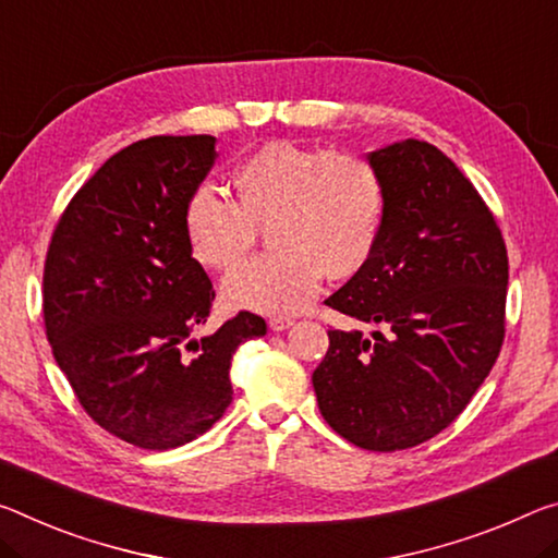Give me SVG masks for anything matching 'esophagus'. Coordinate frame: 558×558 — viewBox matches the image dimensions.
<instances>
[{"mask_svg":"<svg viewBox=\"0 0 558 558\" xmlns=\"http://www.w3.org/2000/svg\"><path fill=\"white\" fill-rule=\"evenodd\" d=\"M270 330L272 332H286L288 327H293L295 320H290V317H270Z\"/></svg>","mask_w":558,"mask_h":558,"instance_id":"1","label":"esophagus"}]
</instances>
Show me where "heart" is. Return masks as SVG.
Masks as SVG:
<instances>
[{"label":"heart","mask_w":558,"mask_h":558,"mask_svg":"<svg viewBox=\"0 0 558 558\" xmlns=\"http://www.w3.org/2000/svg\"><path fill=\"white\" fill-rule=\"evenodd\" d=\"M235 201L201 183L183 206V231L201 265L226 270L268 226L270 253L238 265L223 280L233 307L288 315L320 286L323 270L344 278L373 255L385 214L375 166L352 151L276 141L235 166Z\"/></svg>","instance_id":"heart-1"}]
</instances>
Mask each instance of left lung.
Wrapping results in <instances>:
<instances>
[{
    "label": "left lung",
    "instance_id": "left-lung-1",
    "mask_svg": "<svg viewBox=\"0 0 558 558\" xmlns=\"http://www.w3.org/2000/svg\"><path fill=\"white\" fill-rule=\"evenodd\" d=\"M367 161L383 181V228L325 305L386 332L327 330L313 387L340 437L397 452L449 427L497 362L509 258L492 210L437 146L407 138Z\"/></svg>",
    "mask_w": 558,
    "mask_h": 558
}]
</instances>
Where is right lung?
Masks as SVG:
<instances>
[{
  "mask_svg": "<svg viewBox=\"0 0 558 558\" xmlns=\"http://www.w3.org/2000/svg\"><path fill=\"white\" fill-rule=\"evenodd\" d=\"M214 136H151L113 154L69 203L44 263V325L88 417L141 449L201 437L233 400L238 344L265 320L238 313L214 335L216 290L183 231Z\"/></svg>",
  "mask_w": 558,
  "mask_h": 558,
  "instance_id": "obj_1",
  "label": "right lung"
}]
</instances>
